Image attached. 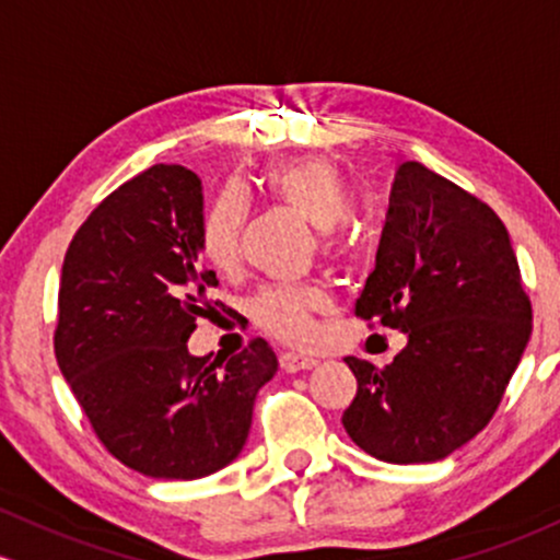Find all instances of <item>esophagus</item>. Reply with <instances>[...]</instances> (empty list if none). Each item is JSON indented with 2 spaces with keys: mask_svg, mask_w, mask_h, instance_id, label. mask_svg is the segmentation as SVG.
Segmentation results:
<instances>
[{
  "mask_svg": "<svg viewBox=\"0 0 560 560\" xmlns=\"http://www.w3.org/2000/svg\"><path fill=\"white\" fill-rule=\"evenodd\" d=\"M314 364H317L314 357L293 354V351H288V354H280V368L285 370V373H301V370H312Z\"/></svg>",
  "mask_w": 560,
  "mask_h": 560,
  "instance_id": "esophagus-1",
  "label": "esophagus"
}]
</instances>
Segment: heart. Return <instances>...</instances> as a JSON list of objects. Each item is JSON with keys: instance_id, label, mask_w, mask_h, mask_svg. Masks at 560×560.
Segmentation results:
<instances>
[{"instance_id": "1", "label": "heart", "mask_w": 560, "mask_h": 560, "mask_svg": "<svg viewBox=\"0 0 560 560\" xmlns=\"http://www.w3.org/2000/svg\"><path fill=\"white\" fill-rule=\"evenodd\" d=\"M259 187L272 203L299 213L312 228H317V250L323 259L332 264H347L351 259V237L341 224L349 217V192L330 161L306 155V159L275 163L259 177ZM246 222V200L232 187L206 206L198 224V248L213 269L232 272L241 264ZM330 306L328 288L319 282L272 285L256 296L254 319L278 341L301 347L312 341L317 317L328 314Z\"/></svg>"}]
</instances>
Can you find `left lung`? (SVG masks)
Returning <instances> with one entry per match:
<instances>
[{
    "label": "left lung",
    "instance_id": "obj_1",
    "mask_svg": "<svg viewBox=\"0 0 560 560\" xmlns=\"http://www.w3.org/2000/svg\"><path fill=\"white\" fill-rule=\"evenodd\" d=\"M354 314L407 332L386 368L347 357L343 429L386 463H433L498 412L532 332V301L502 219L442 174H394L375 269Z\"/></svg>",
    "mask_w": 560,
    "mask_h": 560
}]
</instances>
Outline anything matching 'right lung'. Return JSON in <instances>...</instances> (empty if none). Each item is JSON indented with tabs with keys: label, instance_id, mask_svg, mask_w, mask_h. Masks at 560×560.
<instances>
[{
	"label": "right lung",
	"instance_id": "add662e5",
	"mask_svg": "<svg viewBox=\"0 0 560 560\" xmlns=\"http://www.w3.org/2000/svg\"><path fill=\"white\" fill-rule=\"evenodd\" d=\"M198 174L155 163L100 200L66 250L55 357L94 436L124 466L192 481L241 455L259 388L278 370L264 338L192 357L198 317L224 310L198 259Z\"/></svg>",
	"mask_w": 560,
	"mask_h": 560
}]
</instances>
